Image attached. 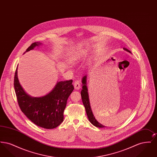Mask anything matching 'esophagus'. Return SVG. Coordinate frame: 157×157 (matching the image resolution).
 I'll return each mask as SVG.
<instances>
[{
    "mask_svg": "<svg viewBox=\"0 0 157 157\" xmlns=\"http://www.w3.org/2000/svg\"><path fill=\"white\" fill-rule=\"evenodd\" d=\"M74 88H75V90H78L81 88V84H80V83H79L78 81H76L74 82Z\"/></svg>",
    "mask_w": 157,
    "mask_h": 157,
    "instance_id": "esophagus-1",
    "label": "esophagus"
}]
</instances>
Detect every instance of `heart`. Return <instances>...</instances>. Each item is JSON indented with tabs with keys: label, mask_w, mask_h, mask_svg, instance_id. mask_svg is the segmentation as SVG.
Returning a JSON list of instances; mask_svg holds the SVG:
<instances>
[{
	"label": "heart",
	"mask_w": 157,
	"mask_h": 157,
	"mask_svg": "<svg viewBox=\"0 0 157 157\" xmlns=\"http://www.w3.org/2000/svg\"><path fill=\"white\" fill-rule=\"evenodd\" d=\"M82 53L81 51H74L69 54L67 57V60L72 64H76L79 62L82 58Z\"/></svg>",
	"instance_id": "heart-1"
}]
</instances>
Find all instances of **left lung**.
Returning <instances> with one entry per match:
<instances>
[{
    "instance_id": "obj_1",
    "label": "left lung",
    "mask_w": 157,
    "mask_h": 157,
    "mask_svg": "<svg viewBox=\"0 0 157 157\" xmlns=\"http://www.w3.org/2000/svg\"><path fill=\"white\" fill-rule=\"evenodd\" d=\"M123 49L126 51L128 52L131 53V52L125 48H123ZM86 79H87L86 75L83 76V77L82 78V90L81 92V97H82V102L85 106L86 112L87 114V117L88 118V120L90 121V122L93 125L98 127V128H104L105 126L100 124L98 121H97V120L95 119V118L93 114V112L92 111V109L90 108V99H89L88 87H87V84H86Z\"/></svg>"
}]
</instances>
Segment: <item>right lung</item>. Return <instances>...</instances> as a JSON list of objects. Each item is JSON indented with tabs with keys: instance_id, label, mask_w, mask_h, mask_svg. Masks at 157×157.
<instances>
[{
	"instance_id": "obj_1",
	"label": "right lung",
	"mask_w": 157,
	"mask_h": 157,
	"mask_svg": "<svg viewBox=\"0 0 157 157\" xmlns=\"http://www.w3.org/2000/svg\"><path fill=\"white\" fill-rule=\"evenodd\" d=\"M40 45L42 44L40 42L33 43L25 52ZM72 83V80L58 82L53 90L46 95L33 97L28 95L20 84L17 67L14 78L15 93L21 111L35 125L45 129L56 128L63 122V111L67 98L74 90Z\"/></svg>"
}]
</instances>
